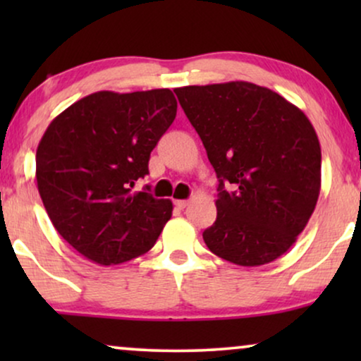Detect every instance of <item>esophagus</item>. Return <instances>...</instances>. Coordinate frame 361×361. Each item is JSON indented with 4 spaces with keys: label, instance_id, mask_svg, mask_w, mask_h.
<instances>
[{
    "label": "esophagus",
    "instance_id": "obj_1",
    "mask_svg": "<svg viewBox=\"0 0 361 361\" xmlns=\"http://www.w3.org/2000/svg\"><path fill=\"white\" fill-rule=\"evenodd\" d=\"M174 204H176L177 209H180V210H182V209H185L187 205H189V200H176Z\"/></svg>",
    "mask_w": 361,
    "mask_h": 361
}]
</instances>
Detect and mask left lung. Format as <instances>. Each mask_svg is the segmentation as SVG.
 Returning <instances> with one entry per match:
<instances>
[{"instance_id": "obj_1", "label": "left lung", "mask_w": 361, "mask_h": 361, "mask_svg": "<svg viewBox=\"0 0 361 361\" xmlns=\"http://www.w3.org/2000/svg\"><path fill=\"white\" fill-rule=\"evenodd\" d=\"M174 92L220 182L205 245L246 268L278 259L317 205L322 154L312 123L279 93L251 82Z\"/></svg>"}]
</instances>
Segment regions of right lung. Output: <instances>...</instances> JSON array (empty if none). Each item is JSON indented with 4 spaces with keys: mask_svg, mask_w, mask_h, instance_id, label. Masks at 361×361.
Masks as SVG:
<instances>
[{
    "mask_svg": "<svg viewBox=\"0 0 361 361\" xmlns=\"http://www.w3.org/2000/svg\"><path fill=\"white\" fill-rule=\"evenodd\" d=\"M169 88L83 97L54 118L36 152L39 195L59 235L100 266L154 246L172 215L169 199L133 192L151 151L172 125Z\"/></svg>",
    "mask_w": 361,
    "mask_h": 361,
    "instance_id": "add662e5",
    "label": "right lung"
}]
</instances>
